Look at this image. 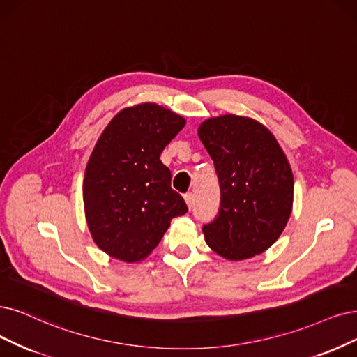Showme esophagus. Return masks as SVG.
<instances>
[{
    "label": "esophagus",
    "instance_id": "obj_1",
    "mask_svg": "<svg viewBox=\"0 0 357 357\" xmlns=\"http://www.w3.org/2000/svg\"><path fill=\"white\" fill-rule=\"evenodd\" d=\"M183 199H185L187 206H188L190 208H192V206H194V194H192V192H187L185 195H183Z\"/></svg>",
    "mask_w": 357,
    "mask_h": 357
}]
</instances>
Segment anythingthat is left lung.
I'll list each match as a JSON object with an SVG mask.
<instances>
[{
    "label": "left lung",
    "mask_w": 357,
    "mask_h": 357,
    "mask_svg": "<svg viewBox=\"0 0 357 357\" xmlns=\"http://www.w3.org/2000/svg\"><path fill=\"white\" fill-rule=\"evenodd\" d=\"M199 137L220 187L219 212L203 225L207 245L228 260L263 253L293 207V172L278 141L261 123L235 114L208 119Z\"/></svg>",
    "instance_id": "1"
}]
</instances>
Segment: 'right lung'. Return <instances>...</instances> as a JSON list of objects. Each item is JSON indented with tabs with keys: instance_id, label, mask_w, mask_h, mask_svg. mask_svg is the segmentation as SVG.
Instances as JSON below:
<instances>
[{
	"instance_id": "1",
	"label": "right lung",
	"mask_w": 357,
	"mask_h": 357,
	"mask_svg": "<svg viewBox=\"0 0 357 357\" xmlns=\"http://www.w3.org/2000/svg\"><path fill=\"white\" fill-rule=\"evenodd\" d=\"M183 126V117L145 102L116 114L102 130L86 165L84 206L92 238L112 257L145 259L170 220L188 212L160 160Z\"/></svg>"
}]
</instances>
